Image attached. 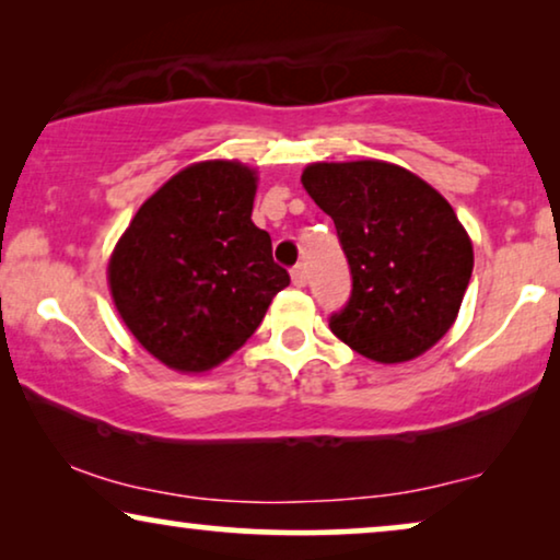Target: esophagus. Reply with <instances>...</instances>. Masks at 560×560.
<instances>
[{"label": "esophagus", "instance_id": "1", "mask_svg": "<svg viewBox=\"0 0 560 560\" xmlns=\"http://www.w3.org/2000/svg\"><path fill=\"white\" fill-rule=\"evenodd\" d=\"M290 275H293V285L295 288H303L305 280H308V275H305V265H295L293 270H290Z\"/></svg>", "mask_w": 560, "mask_h": 560}]
</instances>
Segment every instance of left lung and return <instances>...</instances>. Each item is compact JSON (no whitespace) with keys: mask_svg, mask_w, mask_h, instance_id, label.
I'll use <instances>...</instances> for the list:
<instances>
[{"mask_svg":"<svg viewBox=\"0 0 560 560\" xmlns=\"http://www.w3.org/2000/svg\"><path fill=\"white\" fill-rule=\"evenodd\" d=\"M303 188L334 219L351 295L328 318L366 359H416L454 326L474 270L471 240L439 190L382 160L313 163Z\"/></svg>","mask_w":560,"mask_h":560,"instance_id":"obj_1","label":"left lung"}]
</instances>
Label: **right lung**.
<instances>
[{
	"label": "right lung",
	"instance_id": "1",
	"mask_svg": "<svg viewBox=\"0 0 560 560\" xmlns=\"http://www.w3.org/2000/svg\"><path fill=\"white\" fill-rule=\"evenodd\" d=\"M257 175L209 160L173 175L140 206L109 259L114 305L135 339L178 372L232 357L290 275L252 221Z\"/></svg>",
	"mask_w": 560,
	"mask_h": 560
}]
</instances>
